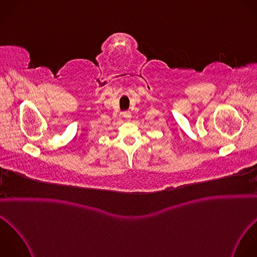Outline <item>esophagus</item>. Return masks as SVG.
Returning a JSON list of instances; mask_svg holds the SVG:
<instances>
[{"label": "esophagus", "instance_id": "1", "mask_svg": "<svg viewBox=\"0 0 257 257\" xmlns=\"http://www.w3.org/2000/svg\"><path fill=\"white\" fill-rule=\"evenodd\" d=\"M123 117H124L125 119H127V120H130V118H131V113H130L129 111H125V112L123 113Z\"/></svg>", "mask_w": 257, "mask_h": 257}]
</instances>
